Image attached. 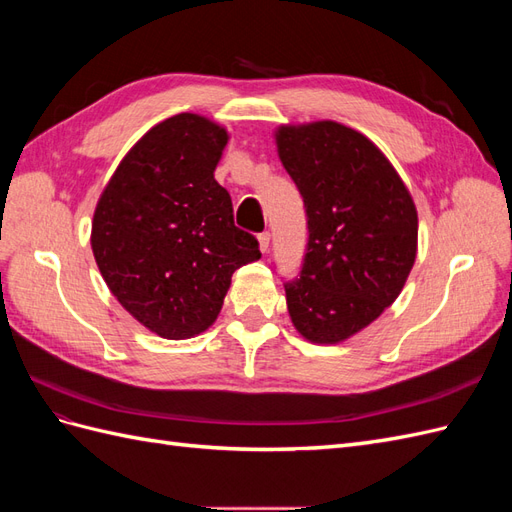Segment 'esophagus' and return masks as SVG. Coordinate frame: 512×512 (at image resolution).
I'll use <instances>...</instances> for the list:
<instances>
[{
	"label": "esophagus",
	"mask_w": 512,
	"mask_h": 512,
	"mask_svg": "<svg viewBox=\"0 0 512 512\" xmlns=\"http://www.w3.org/2000/svg\"><path fill=\"white\" fill-rule=\"evenodd\" d=\"M269 241H271L269 232H260V235H258V247H260L262 254L269 252Z\"/></svg>",
	"instance_id": "esophagus-1"
}]
</instances>
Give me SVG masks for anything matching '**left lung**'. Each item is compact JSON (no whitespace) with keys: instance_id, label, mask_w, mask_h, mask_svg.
<instances>
[{"instance_id":"left-lung-1","label":"left lung","mask_w":512,"mask_h":512,"mask_svg":"<svg viewBox=\"0 0 512 512\" xmlns=\"http://www.w3.org/2000/svg\"><path fill=\"white\" fill-rule=\"evenodd\" d=\"M277 156L307 213L301 277L284 284L290 320L312 344L363 331L404 288L416 260L418 215L393 164L337 121L275 130Z\"/></svg>"}]
</instances>
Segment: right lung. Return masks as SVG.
<instances>
[{
	"label": "right lung",
	"instance_id": "add662e5",
	"mask_svg": "<svg viewBox=\"0 0 512 512\" xmlns=\"http://www.w3.org/2000/svg\"><path fill=\"white\" fill-rule=\"evenodd\" d=\"M226 143V128L203 115L160 121L119 162L94 211L91 250L108 290L164 339L207 331L232 273L260 258L213 177Z\"/></svg>",
	"mask_w": 512,
	"mask_h": 512
}]
</instances>
